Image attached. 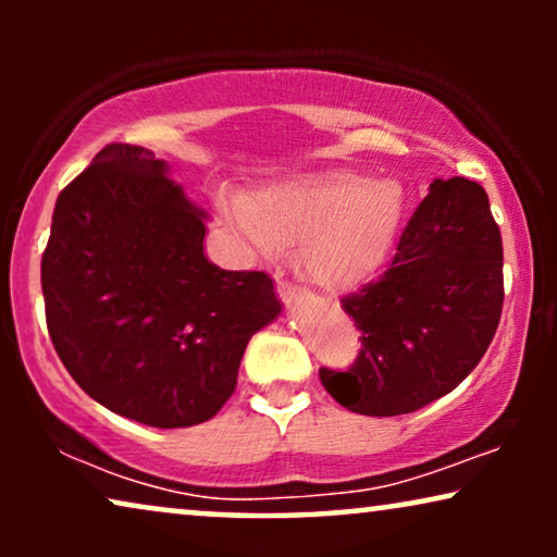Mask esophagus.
I'll return each instance as SVG.
<instances>
[{"label": "esophagus", "mask_w": 557, "mask_h": 557, "mask_svg": "<svg viewBox=\"0 0 557 557\" xmlns=\"http://www.w3.org/2000/svg\"><path fill=\"white\" fill-rule=\"evenodd\" d=\"M276 292H278V296H281V301H294L296 296H299L301 292H299V286H294V284H288L286 278H276Z\"/></svg>", "instance_id": "1"}]
</instances>
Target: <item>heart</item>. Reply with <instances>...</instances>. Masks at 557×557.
<instances>
[{
    "label": "heart",
    "mask_w": 557,
    "mask_h": 557,
    "mask_svg": "<svg viewBox=\"0 0 557 557\" xmlns=\"http://www.w3.org/2000/svg\"><path fill=\"white\" fill-rule=\"evenodd\" d=\"M400 215L398 182L362 180L352 170L294 174L231 208L233 223L263 253L296 243V263L330 292H347L375 276Z\"/></svg>",
    "instance_id": "b5f03b06"
}]
</instances>
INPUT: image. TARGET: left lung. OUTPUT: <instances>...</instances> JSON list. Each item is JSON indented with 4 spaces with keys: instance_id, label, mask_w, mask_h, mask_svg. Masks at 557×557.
I'll return each instance as SVG.
<instances>
[{
    "instance_id": "1",
    "label": "left lung",
    "mask_w": 557,
    "mask_h": 557,
    "mask_svg": "<svg viewBox=\"0 0 557 557\" xmlns=\"http://www.w3.org/2000/svg\"><path fill=\"white\" fill-rule=\"evenodd\" d=\"M502 301V235L484 187L433 180L391 269L342 299L362 332L360 355L345 372L319 368V380L352 413H413L476 368Z\"/></svg>"
}]
</instances>
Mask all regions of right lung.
Here are the masks:
<instances>
[{"label":"right lung","mask_w":557,"mask_h":557,"mask_svg":"<svg viewBox=\"0 0 557 557\" xmlns=\"http://www.w3.org/2000/svg\"><path fill=\"white\" fill-rule=\"evenodd\" d=\"M166 170L134 144L98 151L58 195L42 296L52 347L90 398L187 429L225 406L248 339L281 304L263 271L208 261V212Z\"/></svg>","instance_id":"obj_1"}]
</instances>
